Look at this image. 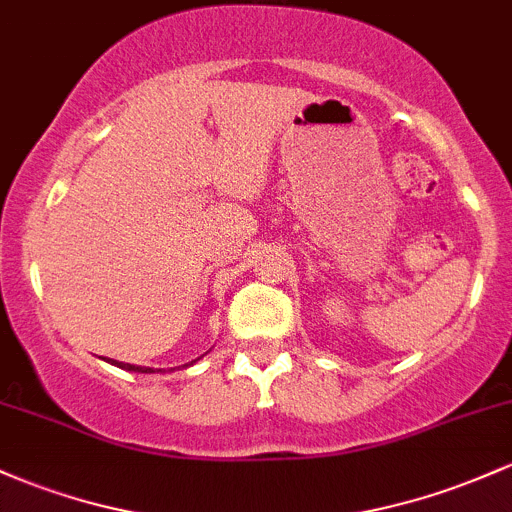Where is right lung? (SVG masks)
<instances>
[{
    "instance_id": "1",
    "label": "right lung",
    "mask_w": 512,
    "mask_h": 512,
    "mask_svg": "<svg viewBox=\"0 0 512 512\" xmlns=\"http://www.w3.org/2000/svg\"><path fill=\"white\" fill-rule=\"evenodd\" d=\"M111 364H116V367H121V369H128V372H140V374H155V369L153 367H138V364H126V362H116V359H109ZM196 359H192V362L189 364H194ZM184 367H187V364H184ZM157 372H160V369H157Z\"/></svg>"
}]
</instances>
